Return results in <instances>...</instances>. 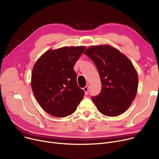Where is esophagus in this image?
I'll return each instance as SVG.
<instances>
[{
  "label": "esophagus",
  "mask_w": 159,
  "mask_h": 159,
  "mask_svg": "<svg viewBox=\"0 0 159 159\" xmlns=\"http://www.w3.org/2000/svg\"><path fill=\"white\" fill-rule=\"evenodd\" d=\"M83 89H84V92H85V94L87 95L88 94V89H89V86H86L85 88H83Z\"/></svg>",
  "instance_id": "obj_1"
}]
</instances>
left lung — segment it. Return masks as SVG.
<instances>
[{"label":"left lung","instance_id":"8db88e82","mask_svg":"<svg viewBox=\"0 0 159 159\" xmlns=\"http://www.w3.org/2000/svg\"><path fill=\"white\" fill-rule=\"evenodd\" d=\"M84 53L96 65L101 80V92L92 97L97 110L108 116L124 113L137 92L135 67L126 55L110 45L90 46Z\"/></svg>","mask_w":159,"mask_h":159}]
</instances>
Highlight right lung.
Masks as SVG:
<instances>
[{"label":"right lung","instance_id":"add662e5","mask_svg":"<svg viewBox=\"0 0 159 159\" xmlns=\"http://www.w3.org/2000/svg\"><path fill=\"white\" fill-rule=\"evenodd\" d=\"M86 47L65 46L49 49L33 66L31 86L43 109L55 117L73 113L84 96L77 85L75 64Z\"/></svg>","mask_w":159,"mask_h":159}]
</instances>
